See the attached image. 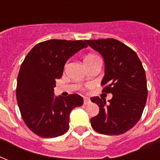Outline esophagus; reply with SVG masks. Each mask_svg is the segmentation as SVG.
I'll return each instance as SVG.
<instances>
[{
    "mask_svg": "<svg viewBox=\"0 0 160 160\" xmlns=\"http://www.w3.org/2000/svg\"><path fill=\"white\" fill-rule=\"evenodd\" d=\"M90 103V99L88 97H86V96H84L83 97V104L84 105H88Z\"/></svg>",
    "mask_w": 160,
    "mask_h": 160,
    "instance_id": "obj_1",
    "label": "esophagus"
}]
</instances>
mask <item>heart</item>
<instances>
[{
    "mask_svg": "<svg viewBox=\"0 0 160 160\" xmlns=\"http://www.w3.org/2000/svg\"><path fill=\"white\" fill-rule=\"evenodd\" d=\"M92 59H97V57L96 56L93 55V54H88L84 58V60L83 61H88V60H92Z\"/></svg>",
    "mask_w": 160,
    "mask_h": 160,
    "instance_id": "obj_1",
    "label": "heart"
}]
</instances>
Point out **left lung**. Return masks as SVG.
Segmentation results:
<instances>
[{"instance_id": "1", "label": "left lung", "mask_w": 160, "mask_h": 160, "mask_svg": "<svg viewBox=\"0 0 160 160\" xmlns=\"http://www.w3.org/2000/svg\"><path fill=\"white\" fill-rule=\"evenodd\" d=\"M87 45L103 57L105 75L101 85L103 92L112 94L104 98H91L100 107L99 114L90 123L96 132L120 135L135 126L145 107L148 88L144 68L135 51L112 38L85 40Z\"/></svg>"}]
</instances>
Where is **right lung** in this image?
Masks as SVG:
<instances>
[{
	"label": "right lung",
	"instance_id": "obj_1",
	"mask_svg": "<svg viewBox=\"0 0 160 160\" xmlns=\"http://www.w3.org/2000/svg\"><path fill=\"white\" fill-rule=\"evenodd\" d=\"M87 47L85 41H45L34 47L22 63L16 97L24 122L37 136L53 138L64 135L69 129L71 112L83 104L77 94L55 96L53 88L66 61Z\"/></svg>",
	"mask_w": 160,
	"mask_h": 160
}]
</instances>
